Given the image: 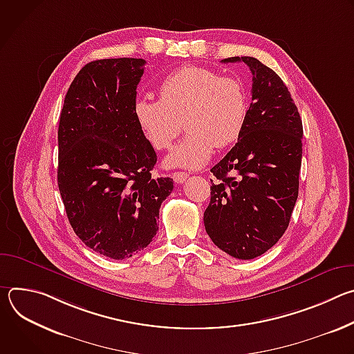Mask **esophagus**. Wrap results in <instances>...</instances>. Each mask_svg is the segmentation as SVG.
Returning a JSON list of instances; mask_svg holds the SVG:
<instances>
[{"instance_id": "obj_1", "label": "esophagus", "mask_w": 354, "mask_h": 354, "mask_svg": "<svg viewBox=\"0 0 354 354\" xmlns=\"http://www.w3.org/2000/svg\"><path fill=\"white\" fill-rule=\"evenodd\" d=\"M172 179L176 182V183H183L187 178H189V174H186V172H174L172 175Z\"/></svg>"}]
</instances>
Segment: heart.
Returning a JSON list of instances; mask_svg holds the SVG:
<instances>
[{
  "label": "heart",
  "mask_w": 354,
  "mask_h": 354,
  "mask_svg": "<svg viewBox=\"0 0 354 354\" xmlns=\"http://www.w3.org/2000/svg\"><path fill=\"white\" fill-rule=\"evenodd\" d=\"M161 99L138 97L136 120L149 144L168 149L182 130L189 133L167 157L168 167L197 169L242 133L248 96L236 78L198 66H185L161 82Z\"/></svg>",
  "instance_id": "heart-1"
}]
</instances>
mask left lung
<instances>
[{
  "instance_id": "1",
  "label": "left lung",
  "mask_w": 354,
  "mask_h": 354,
  "mask_svg": "<svg viewBox=\"0 0 354 354\" xmlns=\"http://www.w3.org/2000/svg\"><path fill=\"white\" fill-rule=\"evenodd\" d=\"M252 104L238 142L212 168V198L205 227L212 241L236 259L263 255L284 234L298 197L302 122L281 78L255 57Z\"/></svg>"
}]
</instances>
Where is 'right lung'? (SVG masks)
<instances>
[{
  "mask_svg": "<svg viewBox=\"0 0 354 354\" xmlns=\"http://www.w3.org/2000/svg\"><path fill=\"white\" fill-rule=\"evenodd\" d=\"M142 59H104L71 82L59 124L57 182L77 236L97 254L122 261L158 231L171 178H151L157 154L141 131L134 104Z\"/></svg>",
  "mask_w": 354,
  "mask_h": 354,
  "instance_id": "1",
  "label": "right lung"
}]
</instances>
